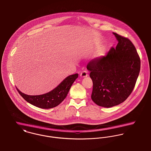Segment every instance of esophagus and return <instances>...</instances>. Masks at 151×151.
<instances>
[{
	"mask_svg": "<svg viewBox=\"0 0 151 151\" xmlns=\"http://www.w3.org/2000/svg\"><path fill=\"white\" fill-rule=\"evenodd\" d=\"M87 76H88V73L86 70H83L81 73V76L82 78H85V77H87Z\"/></svg>",
	"mask_w": 151,
	"mask_h": 151,
	"instance_id": "obj_1",
	"label": "esophagus"
}]
</instances>
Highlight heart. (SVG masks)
Returning <instances> with one entry per match:
<instances>
[{"label":"heart","instance_id":"b5f03b06","mask_svg":"<svg viewBox=\"0 0 151 151\" xmlns=\"http://www.w3.org/2000/svg\"><path fill=\"white\" fill-rule=\"evenodd\" d=\"M104 54V49L103 48L99 49L96 53L95 56L96 58H100L101 56H102Z\"/></svg>","mask_w":151,"mask_h":151}]
</instances>
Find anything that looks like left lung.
<instances>
[{
  "label": "left lung",
  "instance_id": "obj_1",
  "mask_svg": "<svg viewBox=\"0 0 151 151\" xmlns=\"http://www.w3.org/2000/svg\"><path fill=\"white\" fill-rule=\"evenodd\" d=\"M113 34L118 41L116 47L87 65L93 83L91 99L104 107L116 106L128 98L140 70V58L133 44L127 37Z\"/></svg>",
  "mask_w": 151,
  "mask_h": 151
}]
</instances>
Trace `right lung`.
<instances>
[{"label":"right lung","instance_id":"1","mask_svg":"<svg viewBox=\"0 0 151 151\" xmlns=\"http://www.w3.org/2000/svg\"><path fill=\"white\" fill-rule=\"evenodd\" d=\"M78 77V73L70 75L57 87L49 93L40 95H28L17 90L23 99L30 104L41 109H50L61 104L66 98L73 83Z\"/></svg>","mask_w":151,"mask_h":151}]
</instances>
